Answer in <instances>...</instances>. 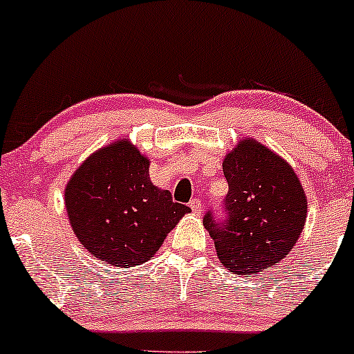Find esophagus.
<instances>
[{
  "label": "esophagus",
  "instance_id": "1",
  "mask_svg": "<svg viewBox=\"0 0 354 354\" xmlns=\"http://www.w3.org/2000/svg\"><path fill=\"white\" fill-rule=\"evenodd\" d=\"M189 208L193 209V213H200V211H201V200H200V198H193V200L189 201Z\"/></svg>",
  "mask_w": 354,
  "mask_h": 354
}]
</instances>
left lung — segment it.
Masks as SVG:
<instances>
[{"mask_svg":"<svg viewBox=\"0 0 354 354\" xmlns=\"http://www.w3.org/2000/svg\"><path fill=\"white\" fill-rule=\"evenodd\" d=\"M223 174L230 188L223 213L206 211L203 223L231 273H259L281 261L301 234L303 186L286 161L248 138L225 158Z\"/></svg>","mask_w":354,"mask_h":354,"instance_id":"left-lung-1","label":"left lung"}]
</instances>
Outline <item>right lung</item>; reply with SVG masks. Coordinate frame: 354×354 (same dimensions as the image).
<instances>
[{"mask_svg":"<svg viewBox=\"0 0 354 354\" xmlns=\"http://www.w3.org/2000/svg\"><path fill=\"white\" fill-rule=\"evenodd\" d=\"M149 161L128 141L89 156L64 191L68 216L80 243L108 265L148 261L189 208L153 185Z\"/></svg>","mask_w":354,"mask_h":354,"instance_id":"1","label":"right lung"}]
</instances>
